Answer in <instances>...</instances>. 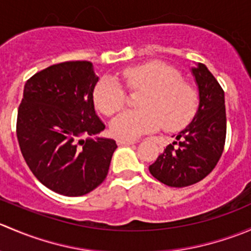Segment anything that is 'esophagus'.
Returning a JSON list of instances; mask_svg holds the SVG:
<instances>
[{
  "mask_svg": "<svg viewBox=\"0 0 251 251\" xmlns=\"http://www.w3.org/2000/svg\"><path fill=\"white\" fill-rule=\"evenodd\" d=\"M136 143L135 140H124V138H120V140H118V144H121V146H124V144H133Z\"/></svg>",
  "mask_w": 251,
  "mask_h": 251,
  "instance_id": "esophagus-1",
  "label": "esophagus"
}]
</instances>
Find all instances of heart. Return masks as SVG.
I'll return each instance as SVG.
<instances>
[{"label": "heart", "instance_id": "heart-1", "mask_svg": "<svg viewBox=\"0 0 251 251\" xmlns=\"http://www.w3.org/2000/svg\"><path fill=\"white\" fill-rule=\"evenodd\" d=\"M121 76L131 91L143 93L138 98L140 109L124 111L111 121V131L118 137L136 138L161 126L169 132L178 131L198 110V91L166 63L151 60L125 68ZM93 100L105 116H111L124 108L126 93L116 78L104 76L96 85Z\"/></svg>", "mask_w": 251, "mask_h": 251}]
</instances>
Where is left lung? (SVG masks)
<instances>
[{
    "label": "left lung",
    "instance_id": "1",
    "mask_svg": "<svg viewBox=\"0 0 251 251\" xmlns=\"http://www.w3.org/2000/svg\"><path fill=\"white\" fill-rule=\"evenodd\" d=\"M199 88V108L192 123L149 166L169 187L192 186L205 178L219 163L226 142L225 92L214 75L199 63L192 69Z\"/></svg>",
    "mask_w": 251,
    "mask_h": 251
}]
</instances>
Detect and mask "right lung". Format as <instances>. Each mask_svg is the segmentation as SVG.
<instances>
[{
    "label": "right lung",
    "instance_id": "add662e5",
    "mask_svg": "<svg viewBox=\"0 0 251 251\" xmlns=\"http://www.w3.org/2000/svg\"><path fill=\"white\" fill-rule=\"evenodd\" d=\"M98 77L87 60L50 65L26 81L18 108L17 137L25 163L44 186L80 197L105 179L114 140L95 111ZM82 137H87L82 140Z\"/></svg>",
    "mask_w": 251,
    "mask_h": 251
}]
</instances>
